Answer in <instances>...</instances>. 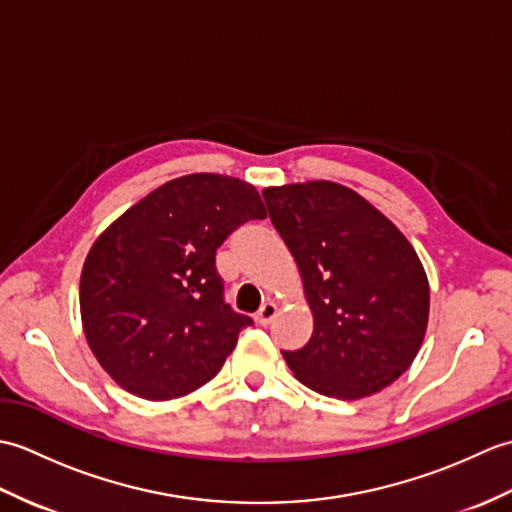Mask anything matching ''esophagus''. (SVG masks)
Returning a JSON list of instances; mask_svg holds the SVG:
<instances>
[{
    "instance_id": "34e87169",
    "label": "esophagus",
    "mask_w": 512,
    "mask_h": 512,
    "mask_svg": "<svg viewBox=\"0 0 512 512\" xmlns=\"http://www.w3.org/2000/svg\"><path fill=\"white\" fill-rule=\"evenodd\" d=\"M277 317V303L275 301H266L262 308H259V312L255 314V321L259 325H268L273 323V319Z\"/></svg>"
}]
</instances>
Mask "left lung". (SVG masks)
<instances>
[{"label": "left lung", "instance_id": "left-lung-1", "mask_svg": "<svg viewBox=\"0 0 512 512\" xmlns=\"http://www.w3.org/2000/svg\"><path fill=\"white\" fill-rule=\"evenodd\" d=\"M314 317L310 341L281 352L317 394L358 400L394 383L429 321V281L398 228L356 191L314 180L264 189Z\"/></svg>", "mask_w": 512, "mask_h": 512}]
</instances>
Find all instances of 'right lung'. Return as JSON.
<instances>
[{"label":"right lung","mask_w":512,"mask_h":512,"mask_svg":"<svg viewBox=\"0 0 512 512\" xmlns=\"http://www.w3.org/2000/svg\"><path fill=\"white\" fill-rule=\"evenodd\" d=\"M264 217L253 184L191 173L151 191L96 239L81 273L83 332L129 394L180 398L220 372L253 319L224 301L215 250Z\"/></svg>","instance_id":"right-lung-1"}]
</instances>
